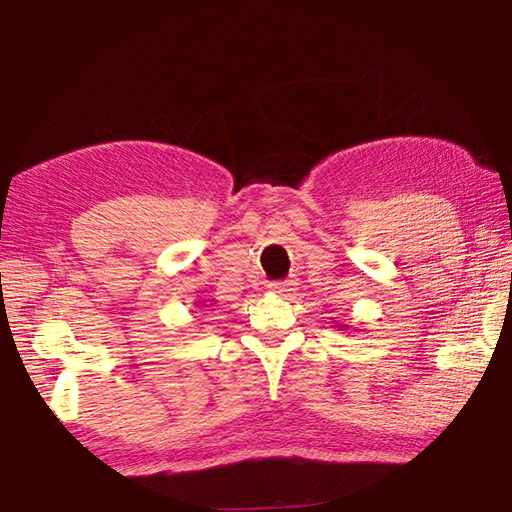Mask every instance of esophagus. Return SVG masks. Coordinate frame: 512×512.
Returning <instances> with one entry per match:
<instances>
[{
	"label": "esophagus",
	"mask_w": 512,
	"mask_h": 512,
	"mask_svg": "<svg viewBox=\"0 0 512 512\" xmlns=\"http://www.w3.org/2000/svg\"><path fill=\"white\" fill-rule=\"evenodd\" d=\"M268 291L273 293H284V291H291V280H275V282H268L266 284Z\"/></svg>",
	"instance_id": "esophagus-1"
}]
</instances>
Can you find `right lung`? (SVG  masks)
I'll list each match as a JSON object with an SVG mask.
<instances>
[{
    "mask_svg": "<svg viewBox=\"0 0 512 512\" xmlns=\"http://www.w3.org/2000/svg\"><path fill=\"white\" fill-rule=\"evenodd\" d=\"M205 307H207V305H205Z\"/></svg>",
    "mask_w": 512,
    "mask_h": 512,
    "instance_id": "obj_1",
    "label": "right lung"
}]
</instances>
